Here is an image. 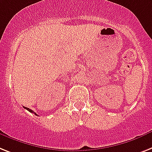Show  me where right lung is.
Wrapping results in <instances>:
<instances>
[{
	"instance_id": "right-lung-1",
	"label": "right lung",
	"mask_w": 152,
	"mask_h": 152,
	"mask_svg": "<svg viewBox=\"0 0 152 152\" xmlns=\"http://www.w3.org/2000/svg\"><path fill=\"white\" fill-rule=\"evenodd\" d=\"M25 108H26V110H28L29 111V112H31V113H34V114L36 115H37V113H36V112H33V110H31V109H30V108H26V107H24Z\"/></svg>"
}]
</instances>
